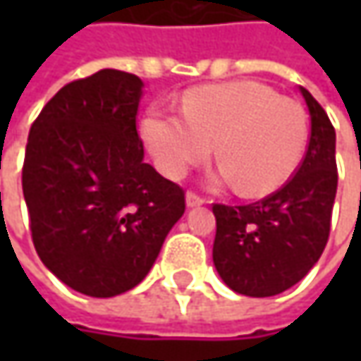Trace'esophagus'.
<instances>
[{
	"label": "esophagus",
	"mask_w": 361,
	"mask_h": 361,
	"mask_svg": "<svg viewBox=\"0 0 361 361\" xmlns=\"http://www.w3.org/2000/svg\"><path fill=\"white\" fill-rule=\"evenodd\" d=\"M204 202H207V199H202L201 195H197V192H192V190H188L187 192V207H201Z\"/></svg>",
	"instance_id": "obj_1"
}]
</instances>
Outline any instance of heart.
I'll return each instance as SVG.
<instances>
[{"mask_svg":"<svg viewBox=\"0 0 361 361\" xmlns=\"http://www.w3.org/2000/svg\"><path fill=\"white\" fill-rule=\"evenodd\" d=\"M180 110L183 118L150 110L142 122L146 145L171 178L209 159L215 145L216 180L235 183L243 197H265L291 178L305 154V110L263 84L199 86L185 94Z\"/></svg>","mask_w":361,"mask_h":361,"instance_id":"obj_1","label":"heart"}]
</instances>
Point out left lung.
<instances>
[{
  "mask_svg": "<svg viewBox=\"0 0 361 361\" xmlns=\"http://www.w3.org/2000/svg\"><path fill=\"white\" fill-rule=\"evenodd\" d=\"M312 116L305 157L283 187L251 204H213V263L233 291L271 298L301 281L322 257L338 190L336 130L326 110L299 88Z\"/></svg>",
  "mask_w": 361,
  "mask_h": 361,
  "instance_id": "1",
  "label": "left lung"
}]
</instances>
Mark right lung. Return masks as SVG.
<instances>
[{"instance_id":"add662e5","label":"right lung","mask_w":361,"mask_h":361,"mask_svg":"<svg viewBox=\"0 0 361 361\" xmlns=\"http://www.w3.org/2000/svg\"><path fill=\"white\" fill-rule=\"evenodd\" d=\"M142 80L100 70L66 84L34 120L21 171L42 263L90 298L140 283L185 213V190L145 160Z\"/></svg>"}]
</instances>
